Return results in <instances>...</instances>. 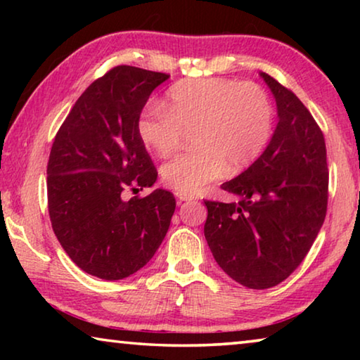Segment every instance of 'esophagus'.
<instances>
[{
    "label": "esophagus",
    "mask_w": 360,
    "mask_h": 360,
    "mask_svg": "<svg viewBox=\"0 0 360 360\" xmlns=\"http://www.w3.org/2000/svg\"><path fill=\"white\" fill-rule=\"evenodd\" d=\"M176 198H178V203H182V202H188V200H192L193 195L184 193V192H176Z\"/></svg>",
    "instance_id": "esophagus-1"
}]
</instances>
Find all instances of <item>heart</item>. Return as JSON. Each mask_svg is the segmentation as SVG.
<instances>
[{
	"label": "heart",
	"mask_w": 360,
	"mask_h": 360,
	"mask_svg": "<svg viewBox=\"0 0 360 360\" xmlns=\"http://www.w3.org/2000/svg\"><path fill=\"white\" fill-rule=\"evenodd\" d=\"M165 108L150 106L136 130L141 143L165 157L192 131L193 149L162 167L174 191L197 193L210 182L238 174L257 160L273 131V105L257 84L206 77L186 79L168 90Z\"/></svg>",
	"instance_id": "obj_1"
}]
</instances>
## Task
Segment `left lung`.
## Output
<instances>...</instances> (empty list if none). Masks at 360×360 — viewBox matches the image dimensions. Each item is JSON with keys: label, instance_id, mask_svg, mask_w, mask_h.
Wrapping results in <instances>:
<instances>
[{"label": "left lung", "instance_id": "left-lung-1", "mask_svg": "<svg viewBox=\"0 0 360 360\" xmlns=\"http://www.w3.org/2000/svg\"><path fill=\"white\" fill-rule=\"evenodd\" d=\"M276 101L278 124L251 167L221 186L238 202H205V238L219 266L249 289L284 281L302 264L327 211L324 135L297 96L259 72Z\"/></svg>", "mask_w": 360, "mask_h": 360}]
</instances>
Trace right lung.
Wrapping results in <instances>:
<instances>
[{
    "mask_svg": "<svg viewBox=\"0 0 360 360\" xmlns=\"http://www.w3.org/2000/svg\"><path fill=\"white\" fill-rule=\"evenodd\" d=\"M168 77L115 66L79 96L53 139L47 163L53 233L81 270L106 281L148 264L172 222V192L122 197L127 188L143 191L157 181L136 125L150 94Z\"/></svg>",
    "mask_w": 360,
    "mask_h": 360,
    "instance_id": "1",
    "label": "right lung"
}]
</instances>
